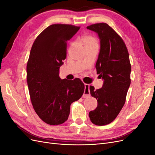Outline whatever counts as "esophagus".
<instances>
[{"mask_svg":"<svg viewBox=\"0 0 155 155\" xmlns=\"http://www.w3.org/2000/svg\"><path fill=\"white\" fill-rule=\"evenodd\" d=\"M89 87L90 85L88 84H85V91L83 94V97H87L90 96V90H89Z\"/></svg>","mask_w":155,"mask_h":155,"instance_id":"obj_1","label":"esophagus"}]
</instances>
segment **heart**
Returning <instances> with one entry per match:
<instances>
[{
	"mask_svg": "<svg viewBox=\"0 0 155 155\" xmlns=\"http://www.w3.org/2000/svg\"><path fill=\"white\" fill-rule=\"evenodd\" d=\"M82 41L85 47L93 45H97V41L94 37L91 35H87L82 37Z\"/></svg>",
	"mask_w": 155,
	"mask_h": 155,
	"instance_id": "1",
	"label": "heart"
}]
</instances>
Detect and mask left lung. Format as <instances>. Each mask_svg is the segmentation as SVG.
Masks as SVG:
<instances>
[{"label":"left lung","mask_w":155,"mask_h":155,"mask_svg":"<svg viewBox=\"0 0 155 155\" xmlns=\"http://www.w3.org/2000/svg\"><path fill=\"white\" fill-rule=\"evenodd\" d=\"M87 28L97 33L100 39L96 68L99 77L104 79L101 88L89 87L97 106L88 115L94 124L105 125L115 120L125 104L130 84L129 55L121 37L106 23H97Z\"/></svg>","instance_id":"obj_1"}]
</instances>
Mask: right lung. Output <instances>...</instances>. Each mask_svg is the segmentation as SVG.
<instances>
[{
  "mask_svg": "<svg viewBox=\"0 0 155 155\" xmlns=\"http://www.w3.org/2000/svg\"><path fill=\"white\" fill-rule=\"evenodd\" d=\"M79 26L55 24L37 37L30 50L26 66V78L33 107L46 124L57 125L65 122L72 102L85 91L80 79L59 78V68L67 57V41Z\"/></svg>",
  "mask_w": 155,
  "mask_h": 155,
  "instance_id": "obj_1",
  "label": "right lung"
}]
</instances>
